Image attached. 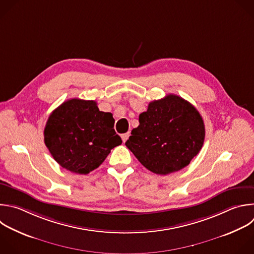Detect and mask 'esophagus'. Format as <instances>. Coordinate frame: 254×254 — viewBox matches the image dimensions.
I'll return each instance as SVG.
<instances>
[{
    "mask_svg": "<svg viewBox=\"0 0 254 254\" xmlns=\"http://www.w3.org/2000/svg\"><path fill=\"white\" fill-rule=\"evenodd\" d=\"M128 136H129V131H127V132H126V133H123V134H122L123 141L126 142V141L127 140V138H128Z\"/></svg>",
    "mask_w": 254,
    "mask_h": 254,
    "instance_id": "1",
    "label": "esophagus"
}]
</instances>
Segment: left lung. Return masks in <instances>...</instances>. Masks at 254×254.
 Segmentation results:
<instances>
[{
	"mask_svg": "<svg viewBox=\"0 0 254 254\" xmlns=\"http://www.w3.org/2000/svg\"><path fill=\"white\" fill-rule=\"evenodd\" d=\"M138 122L126 145L153 174L166 176L183 170L203 145V120L179 96L171 94L150 102Z\"/></svg>",
	"mask_w": 254,
	"mask_h": 254,
	"instance_id": "left-lung-1",
	"label": "left lung"
}]
</instances>
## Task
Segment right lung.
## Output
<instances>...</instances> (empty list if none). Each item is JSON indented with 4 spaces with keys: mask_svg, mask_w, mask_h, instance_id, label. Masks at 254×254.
<instances>
[{
    "mask_svg": "<svg viewBox=\"0 0 254 254\" xmlns=\"http://www.w3.org/2000/svg\"><path fill=\"white\" fill-rule=\"evenodd\" d=\"M114 125L113 115L101 112L95 101L71 99L50 115L45 143L62 167L88 175L104 162L111 149L122 144Z\"/></svg>",
    "mask_w": 254,
    "mask_h": 254,
    "instance_id": "obj_1",
    "label": "right lung"
}]
</instances>
